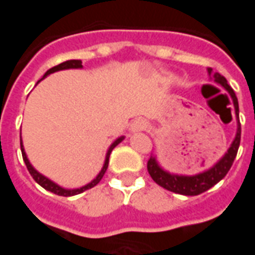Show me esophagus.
Returning a JSON list of instances; mask_svg holds the SVG:
<instances>
[{"label": "esophagus", "instance_id": "1", "mask_svg": "<svg viewBox=\"0 0 255 255\" xmlns=\"http://www.w3.org/2000/svg\"><path fill=\"white\" fill-rule=\"evenodd\" d=\"M147 127V123L144 122L143 119H136V120H133L132 124H131V132L132 133H136V132H140V131H143L146 129Z\"/></svg>", "mask_w": 255, "mask_h": 255}]
</instances>
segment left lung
<instances>
[{
	"mask_svg": "<svg viewBox=\"0 0 255 255\" xmlns=\"http://www.w3.org/2000/svg\"><path fill=\"white\" fill-rule=\"evenodd\" d=\"M208 73L210 79H213L216 83L223 86L230 93L232 102H234V108H235L236 120H238L236 133L231 146L225 151V154L213 166H210L206 171L195 173V175H177V173H171L169 171H165L158 164L157 155H151L150 160L147 161V171H149L151 179L158 186L166 188L168 191L182 194V195H190V197L191 195H199L202 192L208 191L209 188H212L214 184H217L221 179H224L225 175L228 173L231 166H232V162L235 160L239 144H241L239 105H238V98H236L235 93H234V90L231 89V86L223 75H220L219 72H213L212 68H208Z\"/></svg>",
	"mask_w": 255,
	"mask_h": 255,
	"instance_id": "left-lung-1",
	"label": "left lung"
}]
</instances>
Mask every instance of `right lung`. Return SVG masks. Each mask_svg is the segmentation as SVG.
I'll use <instances>...</instances> for the list:
<instances>
[{
    "mask_svg": "<svg viewBox=\"0 0 255 255\" xmlns=\"http://www.w3.org/2000/svg\"><path fill=\"white\" fill-rule=\"evenodd\" d=\"M80 68H83V65H82V61L80 60H68V61H64V63L58 64V65H56V67L50 68L49 71H46V73L43 75V78L41 79V80H43V79L46 78V76H49L50 73H54L57 72V71H64V69H80ZM41 80H38V83L41 82ZM124 140V136H119V138L113 142V143L109 146V149H108V151H106V155H105V161H104V165H102V168H101L100 173L97 175V176L91 180L90 183H87L86 186H83V187H79V188H64L61 187V186H58L57 183H54L53 180H50L49 177L43 176L41 172H38L34 168V166L31 165L30 160L27 158V154H25V150H24V146H23V140L20 139V147H21V154H23V160H24L25 162V166H27V169H28V172H30V175L32 176V179L35 180L39 186H42V187L45 188V190H47V191L53 192V194H57V195H61V197H72V195H76V194H80V192L86 191V190H89V188H93L94 186H97L98 183L101 182V179L104 177V175H105L106 169H108V164H109V155H111L112 150L116 147L117 144L120 143V142H123Z\"/></svg>",
    "mask_w": 255,
    "mask_h": 255,
    "instance_id": "add662e5",
    "label": "right lung"
}]
</instances>
